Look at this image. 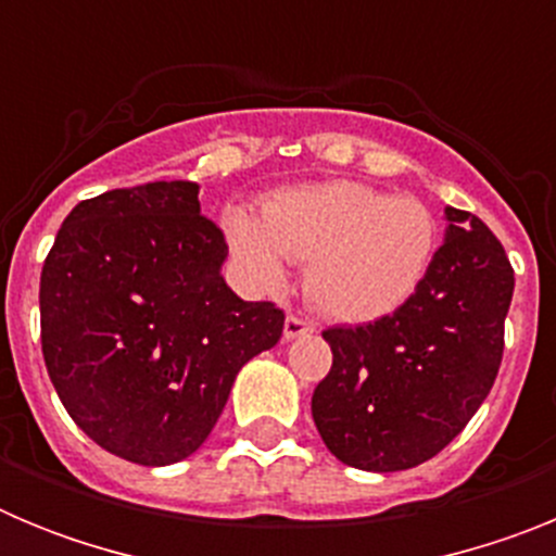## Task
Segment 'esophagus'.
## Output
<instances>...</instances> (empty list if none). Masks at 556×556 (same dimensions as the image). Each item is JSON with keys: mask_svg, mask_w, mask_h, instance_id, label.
Here are the masks:
<instances>
[{"mask_svg": "<svg viewBox=\"0 0 556 556\" xmlns=\"http://www.w3.org/2000/svg\"><path fill=\"white\" fill-rule=\"evenodd\" d=\"M314 331L312 323L301 320V317H294V314H289L287 323H283V337L287 339H298V337H308V333Z\"/></svg>", "mask_w": 556, "mask_h": 556, "instance_id": "obj_1", "label": "esophagus"}]
</instances>
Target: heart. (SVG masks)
I'll return each mask as SVG.
<instances>
[{
    "mask_svg": "<svg viewBox=\"0 0 556 556\" xmlns=\"http://www.w3.org/2000/svg\"><path fill=\"white\" fill-rule=\"evenodd\" d=\"M225 233L253 287L278 292L289 262H306L308 301L331 320L362 326L404 308L424 287L440 223L415 198L328 180L275 191L262 217L233 205Z\"/></svg>",
    "mask_w": 556,
    "mask_h": 556,
    "instance_id": "obj_1",
    "label": "heart"
}]
</instances>
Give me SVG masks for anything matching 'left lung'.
Listing matches in <instances>:
<instances>
[{
    "label": "left lung",
    "mask_w": 556,
    "mask_h": 556,
    "mask_svg": "<svg viewBox=\"0 0 556 556\" xmlns=\"http://www.w3.org/2000/svg\"><path fill=\"white\" fill-rule=\"evenodd\" d=\"M515 273L493 230L445 205V236L404 308L328 328L333 365L312 417L339 462L395 473L437 456L468 426L498 376Z\"/></svg>",
    "instance_id": "8db88e82"
}]
</instances>
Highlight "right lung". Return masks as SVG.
I'll list each match as a JSON object with an SVG mask.
<instances>
[{
    "mask_svg": "<svg viewBox=\"0 0 556 556\" xmlns=\"http://www.w3.org/2000/svg\"><path fill=\"white\" fill-rule=\"evenodd\" d=\"M200 186L155 180L83 200L41 273V345L61 404L97 445L161 468L191 456L283 312L225 283L228 244Z\"/></svg>",
    "mask_w": 556,
    "mask_h": 556,
    "instance_id": "1",
    "label": "right lung"
}]
</instances>
